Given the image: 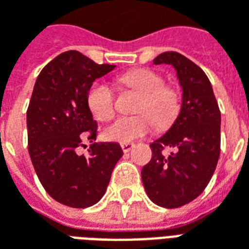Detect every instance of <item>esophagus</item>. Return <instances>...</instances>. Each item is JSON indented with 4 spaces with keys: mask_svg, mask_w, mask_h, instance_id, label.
Instances as JSON below:
<instances>
[{
    "mask_svg": "<svg viewBox=\"0 0 249 249\" xmlns=\"http://www.w3.org/2000/svg\"><path fill=\"white\" fill-rule=\"evenodd\" d=\"M132 148H133V144H132V142H123V144H121V149H123L124 153L129 152Z\"/></svg>",
    "mask_w": 249,
    "mask_h": 249,
    "instance_id": "34e87169",
    "label": "esophagus"
}]
</instances>
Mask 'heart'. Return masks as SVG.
I'll use <instances>...</instances> for the list:
<instances>
[{
    "label": "heart",
    "instance_id": "b5f03b06",
    "mask_svg": "<svg viewBox=\"0 0 249 249\" xmlns=\"http://www.w3.org/2000/svg\"><path fill=\"white\" fill-rule=\"evenodd\" d=\"M125 87L140 93L141 98L136 110L140 114L119 117L105 128L104 137L116 142H130L145 136L151 129V123L165 129L178 117L180 97L176 89L164 85V80L156 71L149 69L125 73L119 78ZM88 105L93 116L100 121L112 119L114 114V96L105 82H96L88 93Z\"/></svg>",
    "mask_w": 249,
    "mask_h": 249
}]
</instances>
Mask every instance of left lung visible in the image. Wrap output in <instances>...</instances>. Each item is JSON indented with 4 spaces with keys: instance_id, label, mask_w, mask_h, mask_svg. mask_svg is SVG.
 Masks as SVG:
<instances>
[{
    "instance_id": "obj_1",
    "label": "left lung",
    "mask_w": 249,
    "mask_h": 249,
    "mask_svg": "<svg viewBox=\"0 0 249 249\" xmlns=\"http://www.w3.org/2000/svg\"><path fill=\"white\" fill-rule=\"evenodd\" d=\"M176 71L181 107L171 128L152 142V159L141 169L148 197L162 208H178L203 192L220 156L221 114L208 77L178 52H164L153 60ZM164 147L173 151L162 153Z\"/></svg>"
}]
</instances>
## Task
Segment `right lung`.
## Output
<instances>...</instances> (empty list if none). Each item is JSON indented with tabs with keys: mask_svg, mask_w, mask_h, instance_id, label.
<instances>
[{
	"mask_svg": "<svg viewBox=\"0 0 249 249\" xmlns=\"http://www.w3.org/2000/svg\"><path fill=\"white\" fill-rule=\"evenodd\" d=\"M114 68L64 52L41 71L33 88L26 112L30 160L46 192L71 208L101 200L123 156L117 142H94L97 124L88 105L93 81ZM85 137L92 142L88 157L76 153Z\"/></svg>",
	"mask_w": 249,
	"mask_h": 249,
	"instance_id": "1",
	"label": "right lung"
}]
</instances>
